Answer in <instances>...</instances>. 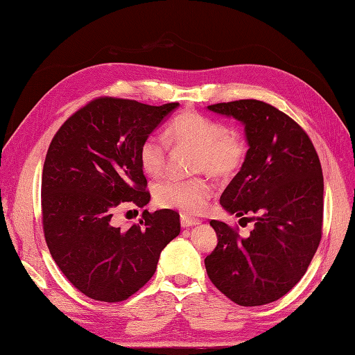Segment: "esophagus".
Returning a JSON list of instances; mask_svg holds the SVG:
<instances>
[{"instance_id": "1", "label": "esophagus", "mask_w": 355, "mask_h": 355, "mask_svg": "<svg viewBox=\"0 0 355 355\" xmlns=\"http://www.w3.org/2000/svg\"><path fill=\"white\" fill-rule=\"evenodd\" d=\"M200 221L198 219H193V218H188V216H180V225L187 228V227H194L198 225Z\"/></svg>"}]
</instances>
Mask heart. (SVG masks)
I'll return each mask as SVG.
<instances>
[{
    "mask_svg": "<svg viewBox=\"0 0 355 355\" xmlns=\"http://www.w3.org/2000/svg\"><path fill=\"white\" fill-rule=\"evenodd\" d=\"M166 137L173 145L196 148L194 168L207 171L215 178L234 175L248 154V143L241 131L228 128L224 122L198 112H184L175 116L166 130ZM166 159V139L157 132L148 134L139 146V162L143 171L150 176L161 175ZM212 191V185L205 178H167L154 187V197L161 207L197 215L206 209Z\"/></svg>",
    "mask_w": 355,
    "mask_h": 355,
    "instance_id": "1",
    "label": "heart"
}]
</instances>
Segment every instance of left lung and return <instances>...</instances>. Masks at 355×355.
Instances as JSON below:
<instances>
[{"label": "left lung", "instance_id": "8db88e82", "mask_svg": "<svg viewBox=\"0 0 355 355\" xmlns=\"http://www.w3.org/2000/svg\"><path fill=\"white\" fill-rule=\"evenodd\" d=\"M207 109L245 127V162L219 203L230 215L254 221V228L243 237L212 219L218 245L206 257V272L237 304L272 303L302 279L321 241L320 158L299 123L264 101L218 103Z\"/></svg>", "mask_w": 355, "mask_h": 355}]
</instances>
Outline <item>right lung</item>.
I'll return each mask as SVG.
<instances>
[{
    "label": "right lung",
    "mask_w": 355,
    "mask_h": 355,
    "mask_svg": "<svg viewBox=\"0 0 355 355\" xmlns=\"http://www.w3.org/2000/svg\"><path fill=\"white\" fill-rule=\"evenodd\" d=\"M178 106L101 97L71 114L47 149L46 243L67 279L94 300L114 303L137 293L180 233L179 214L170 209L143 210L140 223L127 228L112 218L123 203H149L139 146Z\"/></svg>",
    "instance_id": "1"
}]
</instances>
